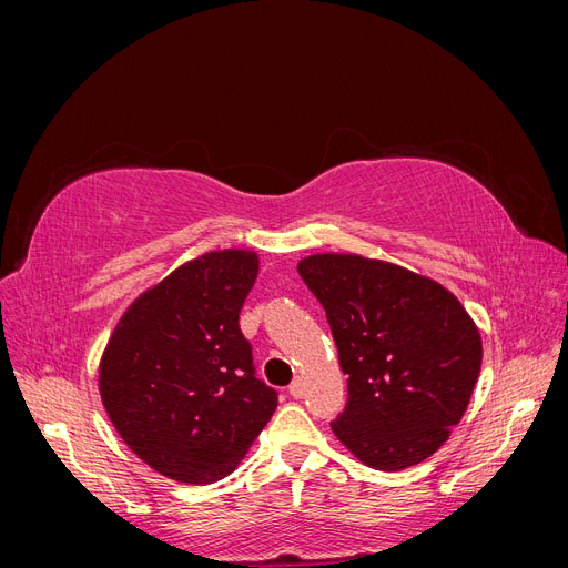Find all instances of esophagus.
<instances>
[{
    "mask_svg": "<svg viewBox=\"0 0 568 568\" xmlns=\"http://www.w3.org/2000/svg\"><path fill=\"white\" fill-rule=\"evenodd\" d=\"M288 393H291V398H303V393H305V382L301 379V376H296V379L291 382Z\"/></svg>",
    "mask_w": 568,
    "mask_h": 568,
    "instance_id": "esophagus-1",
    "label": "esophagus"
}]
</instances>
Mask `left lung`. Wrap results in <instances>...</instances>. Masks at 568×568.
<instances>
[{
	"instance_id": "obj_1",
	"label": "left lung",
	"mask_w": 568,
	"mask_h": 568,
	"mask_svg": "<svg viewBox=\"0 0 568 568\" xmlns=\"http://www.w3.org/2000/svg\"><path fill=\"white\" fill-rule=\"evenodd\" d=\"M298 274L329 320L348 403L332 432L372 469L400 471L450 438L484 346L443 284L355 253H315Z\"/></svg>"
}]
</instances>
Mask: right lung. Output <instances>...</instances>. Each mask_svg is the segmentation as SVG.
<instances>
[{
	"label": "right lung",
	"mask_w": 568,
	"mask_h": 568,
	"mask_svg": "<svg viewBox=\"0 0 568 568\" xmlns=\"http://www.w3.org/2000/svg\"><path fill=\"white\" fill-rule=\"evenodd\" d=\"M257 267V253L244 248L180 265L130 303L99 359V395L115 432L180 484L232 474L277 409L239 329Z\"/></svg>",
	"instance_id": "right-lung-1"
}]
</instances>
